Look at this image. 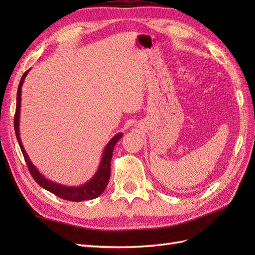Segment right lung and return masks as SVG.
I'll list each match as a JSON object with an SVG mask.
<instances>
[{
	"instance_id": "right-lung-1",
	"label": "right lung",
	"mask_w": 255,
	"mask_h": 255,
	"mask_svg": "<svg viewBox=\"0 0 255 255\" xmlns=\"http://www.w3.org/2000/svg\"><path fill=\"white\" fill-rule=\"evenodd\" d=\"M29 70L23 74V77L20 79V82L17 89V96H16V112L14 116V128H15V133L16 138H17L18 144L20 147L21 152H23L24 159L26 161V164L28 166V170L32 178L39 184V185L47 189V191L51 192L52 194L57 195L58 197L66 200H71V202H82V200H88V199H94L99 197L100 195L104 192L106 188L108 181H110L111 176V160L113 156V150L115 147L117 141L123 137V133H117L115 137L111 139V141L106 144L104 152H103V156L101 160V164L99 166V170L95 173V175L91 178V180L83 184L81 186H64L61 184H57L52 181L47 180V178L40 174L39 171L36 169V166L31 163L29 160L28 155H27L26 151L24 149V145L21 143V140L19 137V111H20V95H21V85L24 83V80L26 78L27 73H28Z\"/></svg>"
}]
</instances>
